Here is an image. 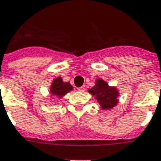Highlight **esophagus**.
Returning a JSON list of instances; mask_svg holds the SVG:
<instances>
[{"instance_id":"1","label":"esophagus","mask_w":161,"mask_h":161,"mask_svg":"<svg viewBox=\"0 0 161 161\" xmlns=\"http://www.w3.org/2000/svg\"><path fill=\"white\" fill-rule=\"evenodd\" d=\"M78 92H83L85 91V86H80V87H79V88H78Z\"/></svg>"}]
</instances>
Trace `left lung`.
Masks as SVG:
<instances>
[{
    "label": "left lung",
    "instance_id": "left-lung-1",
    "mask_svg": "<svg viewBox=\"0 0 161 161\" xmlns=\"http://www.w3.org/2000/svg\"><path fill=\"white\" fill-rule=\"evenodd\" d=\"M88 92L95 97L103 110H109L117 106L120 95L117 87L109 86L102 78L96 80L95 86L88 89Z\"/></svg>",
    "mask_w": 161,
    "mask_h": 161
}]
</instances>
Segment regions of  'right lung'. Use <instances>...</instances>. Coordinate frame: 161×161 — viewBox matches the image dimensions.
<instances>
[{
	"label": "right lung",
	"instance_id": "1",
	"mask_svg": "<svg viewBox=\"0 0 161 161\" xmlns=\"http://www.w3.org/2000/svg\"><path fill=\"white\" fill-rule=\"evenodd\" d=\"M73 91V86L69 82H64L61 77H57L52 80L49 93L52 97L62 98L67 93Z\"/></svg>",
	"mask_w": 161,
	"mask_h": 161
}]
</instances>
